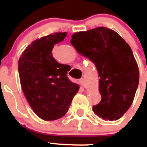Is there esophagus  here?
<instances>
[{"label":"esophagus","mask_w":147,"mask_h":147,"mask_svg":"<svg viewBox=\"0 0 147 147\" xmlns=\"http://www.w3.org/2000/svg\"><path fill=\"white\" fill-rule=\"evenodd\" d=\"M79 82H80V84L82 85V86H83V87L85 86V80H84L83 78H82V79H80V80H79Z\"/></svg>","instance_id":"obj_1"}]
</instances>
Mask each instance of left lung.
I'll use <instances>...</instances> for the list:
<instances>
[{
    "label": "left lung",
    "mask_w": 147,
    "mask_h": 147,
    "mask_svg": "<svg viewBox=\"0 0 147 147\" xmlns=\"http://www.w3.org/2000/svg\"><path fill=\"white\" fill-rule=\"evenodd\" d=\"M71 43L97 68L102 100L93 111L105 120H118L130 107L139 70L129 45L113 30L98 27L74 33Z\"/></svg>",
    "instance_id": "1"
}]
</instances>
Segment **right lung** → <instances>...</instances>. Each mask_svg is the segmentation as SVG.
Returning a JSON list of instances; mask_svg holds the SVG:
<instances>
[{
	"mask_svg": "<svg viewBox=\"0 0 147 147\" xmlns=\"http://www.w3.org/2000/svg\"><path fill=\"white\" fill-rule=\"evenodd\" d=\"M67 32L52 34L34 40L18 61L20 85L35 114L45 121L64 116L80 86L67 76L70 66L59 64L52 56L54 45Z\"/></svg>",
	"mask_w": 147,
	"mask_h": 147,
	"instance_id": "right-lung-1",
	"label": "right lung"
}]
</instances>
